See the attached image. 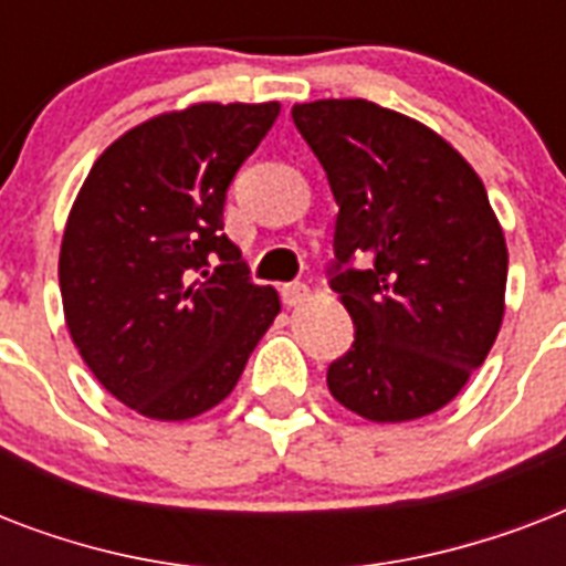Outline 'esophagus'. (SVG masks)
Segmentation results:
<instances>
[{
    "label": "esophagus",
    "mask_w": 566,
    "mask_h": 566,
    "mask_svg": "<svg viewBox=\"0 0 566 566\" xmlns=\"http://www.w3.org/2000/svg\"><path fill=\"white\" fill-rule=\"evenodd\" d=\"M308 284H300V282H293V284H284L282 287V302L287 305V308H296V305H302V302L308 300Z\"/></svg>",
    "instance_id": "esophagus-1"
}]
</instances>
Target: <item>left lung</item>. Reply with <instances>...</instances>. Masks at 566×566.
Here are the masks:
<instances>
[{
  "instance_id": "8db88e82",
  "label": "left lung",
  "mask_w": 566,
  "mask_h": 566,
  "mask_svg": "<svg viewBox=\"0 0 566 566\" xmlns=\"http://www.w3.org/2000/svg\"><path fill=\"white\" fill-rule=\"evenodd\" d=\"M291 114L340 205L328 284L355 344L328 367V390L373 422L434 413L482 367L505 314L509 249L488 190L438 132L376 102Z\"/></svg>"
}]
</instances>
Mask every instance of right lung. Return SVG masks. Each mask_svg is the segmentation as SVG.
Returning <instances> with one entry per match:
<instances>
[{
  "label": "right lung",
  "instance_id": "right-lung-1",
  "mask_svg": "<svg viewBox=\"0 0 566 566\" xmlns=\"http://www.w3.org/2000/svg\"><path fill=\"white\" fill-rule=\"evenodd\" d=\"M279 108L199 102L146 119L75 196L57 258L66 328L99 385L144 417L220 405L282 311L222 234L226 190Z\"/></svg>",
  "mask_w": 566,
  "mask_h": 566
}]
</instances>
